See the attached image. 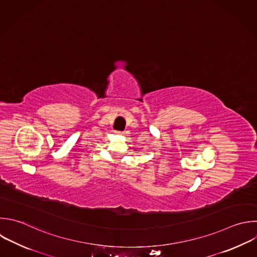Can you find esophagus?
<instances>
[{"instance_id": "34e87169", "label": "esophagus", "mask_w": 257, "mask_h": 257, "mask_svg": "<svg viewBox=\"0 0 257 257\" xmlns=\"http://www.w3.org/2000/svg\"><path fill=\"white\" fill-rule=\"evenodd\" d=\"M115 134L118 135V136H123V135H124L123 132H119V131H115Z\"/></svg>"}]
</instances>
